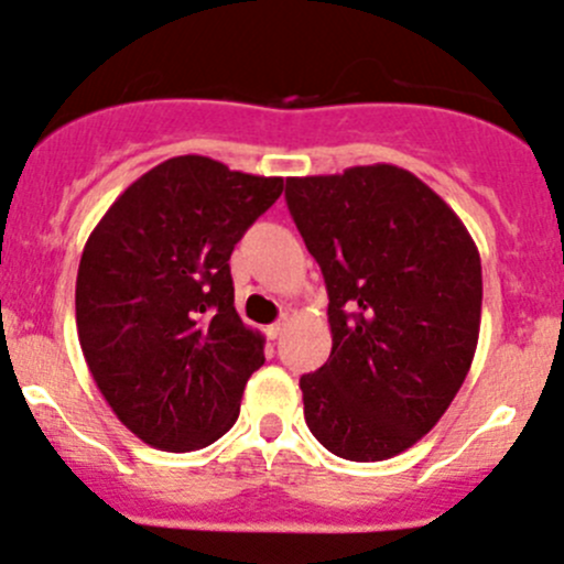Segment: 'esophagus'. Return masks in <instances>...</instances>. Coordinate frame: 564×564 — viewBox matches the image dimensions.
Returning a JSON list of instances; mask_svg holds the SVG:
<instances>
[{
	"label": "esophagus",
	"mask_w": 564,
	"mask_h": 564,
	"mask_svg": "<svg viewBox=\"0 0 564 564\" xmlns=\"http://www.w3.org/2000/svg\"><path fill=\"white\" fill-rule=\"evenodd\" d=\"M283 329H286V318H281V322L270 324V327H267V335H270L272 340H278L283 335Z\"/></svg>",
	"instance_id": "obj_1"
}]
</instances>
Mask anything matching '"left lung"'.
Returning <instances> with one entry per match:
<instances>
[{
    "label": "left lung",
    "instance_id": "obj_1",
    "mask_svg": "<svg viewBox=\"0 0 564 564\" xmlns=\"http://www.w3.org/2000/svg\"><path fill=\"white\" fill-rule=\"evenodd\" d=\"M286 204L327 283L329 360L300 379L311 434L346 460L423 440L469 373L480 253L460 218L406 169L289 176Z\"/></svg>",
    "mask_w": 564,
    "mask_h": 564
}]
</instances>
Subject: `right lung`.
Instances as JSON below:
<instances>
[{
    "label": "right lung",
    "mask_w": 564,
    "mask_h": 564,
    "mask_svg": "<svg viewBox=\"0 0 564 564\" xmlns=\"http://www.w3.org/2000/svg\"><path fill=\"white\" fill-rule=\"evenodd\" d=\"M281 191V176L169 158L89 235L78 344L108 406L150 447L198 451L237 423L250 373L264 366V335L237 314L229 259Z\"/></svg>",
    "instance_id": "obj_1"
}]
</instances>
